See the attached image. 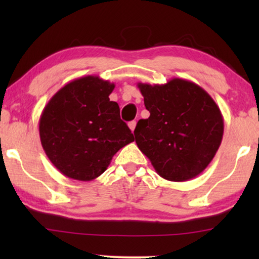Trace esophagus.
I'll use <instances>...</instances> for the list:
<instances>
[{
	"label": "esophagus",
	"instance_id": "34e87169",
	"mask_svg": "<svg viewBox=\"0 0 259 259\" xmlns=\"http://www.w3.org/2000/svg\"><path fill=\"white\" fill-rule=\"evenodd\" d=\"M136 126H137L136 121H130L128 122V127L131 128V131H132V132H134V130H136Z\"/></svg>",
	"mask_w": 259,
	"mask_h": 259
}]
</instances>
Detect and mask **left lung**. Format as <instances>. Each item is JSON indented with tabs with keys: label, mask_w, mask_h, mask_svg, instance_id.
Masks as SVG:
<instances>
[{
	"label": "left lung",
	"mask_w": 259,
	"mask_h": 259,
	"mask_svg": "<svg viewBox=\"0 0 259 259\" xmlns=\"http://www.w3.org/2000/svg\"><path fill=\"white\" fill-rule=\"evenodd\" d=\"M138 87L150 112L134 130L139 150L164 179L196 178L221 146L224 120L218 105L200 86L179 77Z\"/></svg>",
	"instance_id": "1"
}]
</instances>
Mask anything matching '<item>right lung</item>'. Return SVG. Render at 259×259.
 <instances>
[{
  "label": "right lung",
  "mask_w": 259,
  "mask_h": 259,
  "mask_svg": "<svg viewBox=\"0 0 259 259\" xmlns=\"http://www.w3.org/2000/svg\"><path fill=\"white\" fill-rule=\"evenodd\" d=\"M115 84L87 75L56 92L42 111L38 131L52 164L70 179L101 176L116 152L134 141L119 105L109 101Z\"/></svg>",
  "instance_id": "1"
}]
</instances>
